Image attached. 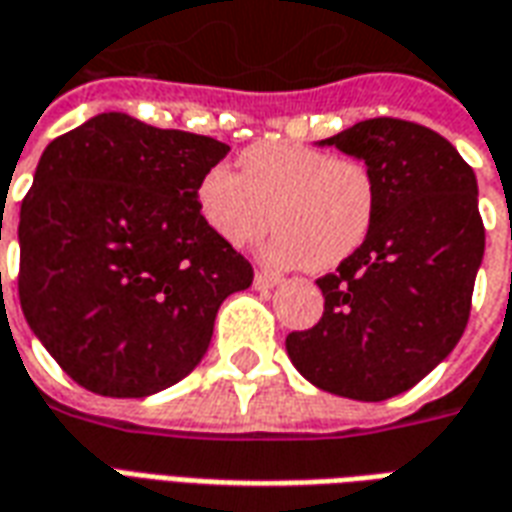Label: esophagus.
I'll return each instance as SVG.
<instances>
[{
	"mask_svg": "<svg viewBox=\"0 0 512 512\" xmlns=\"http://www.w3.org/2000/svg\"><path fill=\"white\" fill-rule=\"evenodd\" d=\"M282 279L274 277V274H266V271H257L255 274V288L257 290H268V288H277Z\"/></svg>",
	"mask_w": 512,
	"mask_h": 512,
	"instance_id": "esophagus-1",
	"label": "esophagus"
}]
</instances>
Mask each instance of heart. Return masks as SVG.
<instances>
[{
  "label": "heart",
  "mask_w": 512,
  "mask_h": 512,
  "mask_svg": "<svg viewBox=\"0 0 512 512\" xmlns=\"http://www.w3.org/2000/svg\"><path fill=\"white\" fill-rule=\"evenodd\" d=\"M241 175L213 164L197 180V211L224 244L246 249L268 230L266 257L277 266L329 271L365 244L376 189L362 161L329 150L271 139L238 156ZM272 213L268 214L267 211Z\"/></svg>",
  "instance_id": "heart-1"
}]
</instances>
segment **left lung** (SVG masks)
Instances as JSON below:
<instances>
[{"label":"left lung","instance_id":"obj_1","mask_svg":"<svg viewBox=\"0 0 512 512\" xmlns=\"http://www.w3.org/2000/svg\"><path fill=\"white\" fill-rule=\"evenodd\" d=\"M318 145L365 161L376 213L365 244L318 279L321 321L285 348L318 389L376 403L419 384L466 329L485 252L477 178L444 136L395 117Z\"/></svg>","mask_w":512,"mask_h":512}]
</instances>
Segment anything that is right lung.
Here are the masks:
<instances>
[{
	"mask_svg": "<svg viewBox=\"0 0 512 512\" xmlns=\"http://www.w3.org/2000/svg\"><path fill=\"white\" fill-rule=\"evenodd\" d=\"M230 147L104 112L57 136L21 202L18 299L84 389L147 397L208 351L222 301L252 266L208 230L197 180Z\"/></svg>",
	"mask_w": 512,
	"mask_h": 512,
	"instance_id": "add662e5",
	"label": "right lung"
}]
</instances>
